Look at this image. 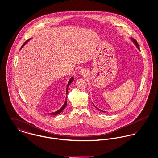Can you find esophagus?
I'll list each match as a JSON object with an SVG mask.
<instances>
[{
	"label": "esophagus",
	"mask_w": 158,
	"mask_h": 158,
	"mask_svg": "<svg viewBox=\"0 0 158 158\" xmlns=\"http://www.w3.org/2000/svg\"><path fill=\"white\" fill-rule=\"evenodd\" d=\"M80 72H81V73L82 74V75H85V74L86 73V71H85V69H81V71H80Z\"/></svg>",
	"instance_id": "34e87169"
}]
</instances>
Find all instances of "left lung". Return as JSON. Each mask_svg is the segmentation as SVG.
<instances>
[{
  "label": "left lung",
  "mask_w": 158,
  "mask_h": 158,
  "mask_svg": "<svg viewBox=\"0 0 158 158\" xmlns=\"http://www.w3.org/2000/svg\"><path fill=\"white\" fill-rule=\"evenodd\" d=\"M130 39L131 40V41L134 43V44H135V46H136V47L140 50V48H139V44H138V43H137V41L135 40V39H134V38H130ZM93 105H94V104H93ZM94 106L96 108H97L98 109V110H99V111H102V112H104V113H105V111H102V110H99V109H98V108L97 107H96L95 105H94Z\"/></svg>",
  "instance_id": "8db88e82"
}]
</instances>
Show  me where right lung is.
I'll return each mask as SVG.
<instances>
[{"label": "right lung", "mask_w": 158, "mask_h": 158, "mask_svg": "<svg viewBox=\"0 0 158 158\" xmlns=\"http://www.w3.org/2000/svg\"><path fill=\"white\" fill-rule=\"evenodd\" d=\"M31 39V38L29 39L28 40H27V41H26V42L23 44V46H22V47H21V49L23 48V47L24 45L26 44V43H27L29 40H30ZM73 79H74L73 77H72L70 79V80L69 81V82H68V85H67V87H66V99H65V102H64V103L63 105L60 108V109H59V110H57V111H56V112H53V113H49L48 114H50V115H57V114H60V113H61V112L63 111V110L66 108V105H67V94H68V87H69V85L73 82Z\"/></svg>", "instance_id": "right-lung-1"}]
</instances>
